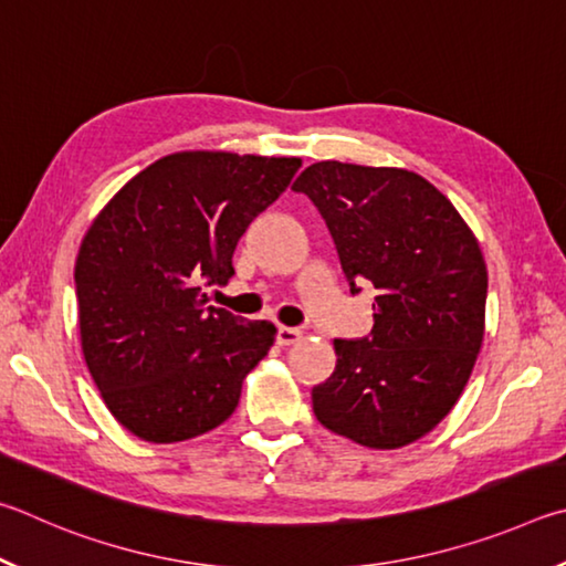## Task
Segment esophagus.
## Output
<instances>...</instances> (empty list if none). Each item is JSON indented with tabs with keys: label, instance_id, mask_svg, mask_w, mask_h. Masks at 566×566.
<instances>
[{
	"label": "esophagus",
	"instance_id": "34e87169",
	"mask_svg": "<svg viewBox=\"0 0 566 566\" xmlns=\"http://www.w3.org/2000/svg\"><path fill=\"white\" fill-rule=\"evenodd\" d=\"M301 331L298 328H285V325H281V328H277V335H275V340L281 343V345H293V343H298L301 340Z\"/></svg>",
	"mask_w": 566,
	"mask_h": 566
}]
</instances>
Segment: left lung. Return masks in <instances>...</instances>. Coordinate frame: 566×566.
<instances>
[{
    "mask_svg": "<svg viewBox=\"0 0 566 566\" xmlns=\"http://www.w3.org/2000/svg\"><path fill=\"white\" fill-rule=\"evenodd\" d=\"M328 226L350 293L373 285V331L333 340L313 412L335 434L395 450L428 434L470 380L484 335L488 265L462 216L405 168L321 161L293 184Z\"/></svg>",
    "mask_w": 566,
    "mask_h": 566,
    "instance_id": "obj_1",
    "label": "left lung"
}]
</instances>
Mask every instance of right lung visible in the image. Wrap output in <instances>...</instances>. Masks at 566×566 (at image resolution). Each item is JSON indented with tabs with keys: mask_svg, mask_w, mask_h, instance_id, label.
<instances>
[{
	"mask_svg": "<svg viewBox=\"0 0 566 566\" xmlns=\"http://www.w3.org/2000/svg\"><path fill=\"white\" fill-rule=\"evenodd\" d=\"M301 158L184 151L158 158L106 203L74 283L88 373L106 408L146 442H181L231 418L275 325L208 303L233 251Z\"/></svg>",
	"mask_w": 566,
	"mask_h": 566,
	"instance_id": "1",
	"label": "right lung"
}]
</instances>
